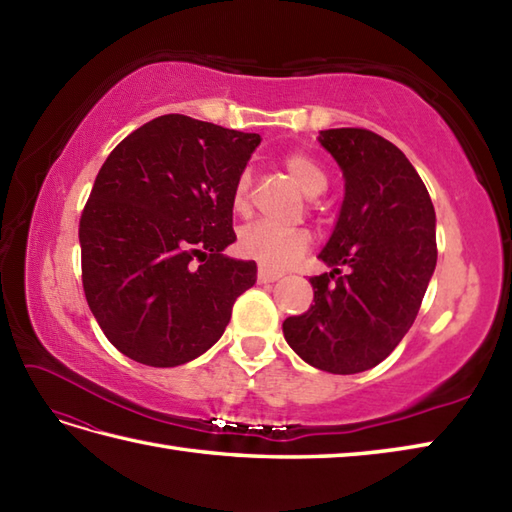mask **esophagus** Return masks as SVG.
Instances as JSON below:
<instances>
[{"instance_id": "esophagus-1", "label": "esophagus", "mask_w": 512, "mask_h": 512, "mask_svg": "<svg viewBox=\"0 0 512 512\" xmlns=\"http://www.w3.org/2000/svg\"><path fill=\"white\" fill-rule=\"evenodd\" d=\"M281 275L279 273H273V270L268 268H259L257 270V281L259 284H275V281H279Z\"/></svg>"}]
</instances>
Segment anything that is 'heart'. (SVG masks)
<instances>
[{"label":"heart","mask_w":512,"mask_h":512,"mask_svg":"<svg viewBox=\"0 0 512 512\" xmlns=\"http://www.w3.org/2000/svg\"><path fill=\"white\" fill-rule=\"evenodd\" d=\"M281 165L288 176L295 180L306 195H319L328 187V176L314 158L303 151H290ZM231 206L239 217H246L253 209V178L248 171H242L233 184ZM312 244V233L308 228H277L270 224H250L237 235V250L246 259H253L262 268L284 270L308 253Z\"/></svg>","instance_id":"b5f03b06"}]
</instances>
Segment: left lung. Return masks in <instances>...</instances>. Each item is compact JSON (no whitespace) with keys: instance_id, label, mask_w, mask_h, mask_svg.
Segmentation results:
<instances>
[{"instance_id":"left-lung-1","label":"left lung","mask_w":512,"mask_h":512,"mask_svg":"<svg viewBox=\"0 0 512 512\" xmlns=\"http://www.w3.org/2000/svg\"><path fill=\"white\" fill-rule=\"evenodd\" d=\"M319 143L345 178L339 222L319 255L332 273L310 277L314 306L288 317L284 336L308 365L358 374L385 361L418 317L438 259L436 211L418 171L383 136L341 127Z\"/></svg>"}]
</instances>
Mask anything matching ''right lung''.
I'll return each mask as SVG.
<instances>
[{
  "instance_id": "obj_1",
  "label": "right lung",
  "mask_w": 512,
  "mask_h": 512,
  "mask_svg": "<svg viewBox=\"0 0 512 512\" xmlns=\"http://www.w3.org/2000/svg\"><path fill=\"white\" fill-rule=\"evenodd\" d=\"M191 116L165 114L114 147L79 222L88 306L118 352L176 367L224 334L255 262L235 242L231 193L259 145Z\"/></svg>"
}]
</instances>
